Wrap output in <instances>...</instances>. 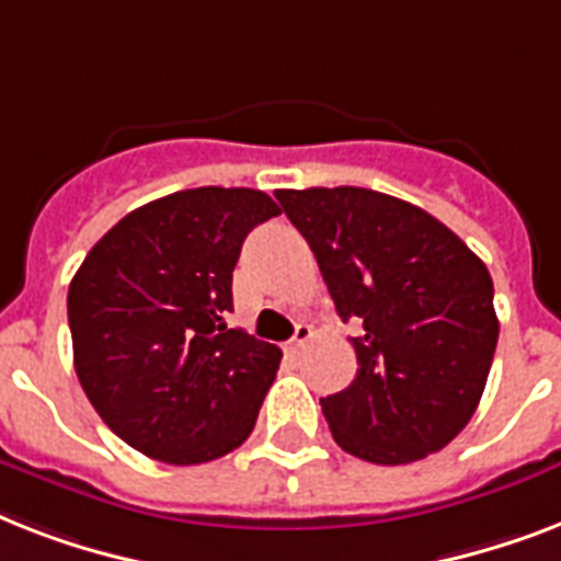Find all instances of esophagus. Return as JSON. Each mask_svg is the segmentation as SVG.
Listing matches in <instances>:
<instances>
[{"label":"esophagus","instance_id":"esophagus-1","mask_svg":"<svg viewBox=\"0 0 561 561\" xmlns=\"http://www.w3.org/2000/svg\"><path fill=\"white\" fill-rule=\"evenodd\" d=\"M311 325H306V323H299L297 325V332H294V337H290V343H288V352L290 355H299V352L306 350V343L311 341Z\"/></svg>","mask_w":561,"mask_h":561}]
</instances>
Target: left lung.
<instances>
[{"label": "left lung", "mask_w": 561, "mask_h": 561, "mask_svg": "<svg viewBox=\"0 0 561 561\" xmlns=\"http://www.w3.org/2000/svg\"><path fill=\"white\" fill-rule=\"evenodd\" d=\"M352 337L358 375L320 399L334 443L378 466L443 451L478 410L497 346L486 264L413 203L373 188H279Z\"/></svg>", "instance_id": "1"}]
</instances>
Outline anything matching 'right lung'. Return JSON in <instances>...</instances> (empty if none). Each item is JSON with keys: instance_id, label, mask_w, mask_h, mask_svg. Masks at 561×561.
Wrapping results in <instances>:
<instances>
[{"instance_id": "1", "label": "right lung", "mask_w": 561, "mask_h": 561, "mask_svg": "<svg viewBox=\"0 0 561 561\" xmlns=\"http://www.w3.org/2000/svg\"><path fill=\"white\" fill-rule=\"evenodd\" d=\"M276 215L255 188L174 192L125 215L75 273L66 308L78 381L145 457L197 466L253 431L282 350L224 314L247 232Z\"/></svg>"}]
</instances>
